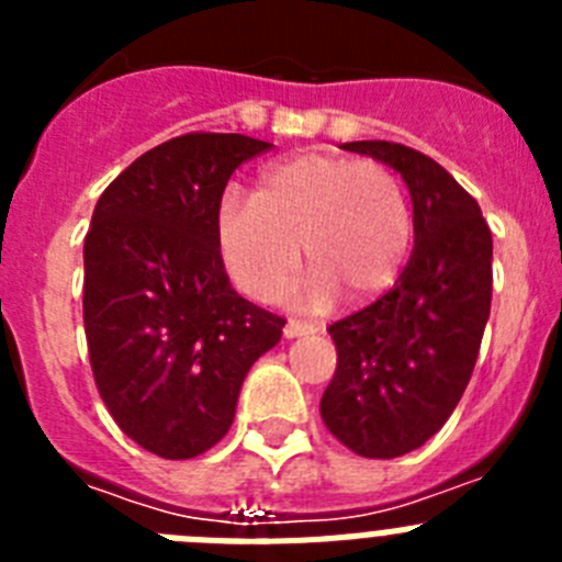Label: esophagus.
Segmentation results:
<instances>
[{"label":"esophagus","mask_w":562,"mask_h":562,"mask_svg":"<svg viewBox=\"0 0 562 562\" xmlns=\"http://www.w3.org/2000/svg\"><path fill=\"white\" fill-rule=\"evenodd\" d=\"M315 331H321V324H317V321H297V317H292L290 324L284 326V335H286V337L315 335Z\"/></svg>","instance_id":"1"}]
</instances>
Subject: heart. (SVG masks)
Listing matches in <instances>:
<instances>
[{
	"label": "heart",
	"instance_id": "b5f03b06",
	"mask_svg": "<svg viewBox=\"0 0 562 562\" xmlns=\"http://www.w3.org/2000/svg\"><path fill=\"white\" fill-rule=\"evenodd\" d=\"M414 236L408 193L385 162L306 151L261 173L250 205L227 200L216 241L233 284L256 301L284 290L304 256L310 295L369 301L394 286Z\"/></svg>",
	"mask_w": 562,
	"mask_h": 562
}]
</instances>
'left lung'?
Wrapping results in <instances>:
<instances>
[{
    "mask_svg": "<svg viewBox=\"0 0 562 562\" xmlns=\"http://www.w3.org/2000/svg\"><path fill=\"white\" fill-rule=\"evenodd\" d=\"M342 148L402 173L414 252L394 290L329 326L337 369L321 416L357 456L396 459L439 434L473 376L493 301V233L479 202L428 154L389 140Z\"/></svg>",
    "mask_w": 562,
    "mask_h": 562,
    "instance_id": "left-lung-1",
    "label": "left lung"
}]
</instances>
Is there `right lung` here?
<instances>
[{
	"mask_svg": "<svg viewBox=\"0 0 562 562\" xmlns=\"http://www.w3.org/2000/svg\"><path fill=\"white\" fill-rule=\"evenodd\" d=\"M270 143L188 132L109 182L83 238V331L117 428L160 459L231 430L241 382L284 317L231 286L216 241L231 173Z\"/></svg>",
	"mask_w": 562,
	"mask_h": 562,
	"instance_id": "obj_1",
	"label": "right lung"
}]
</instances>
